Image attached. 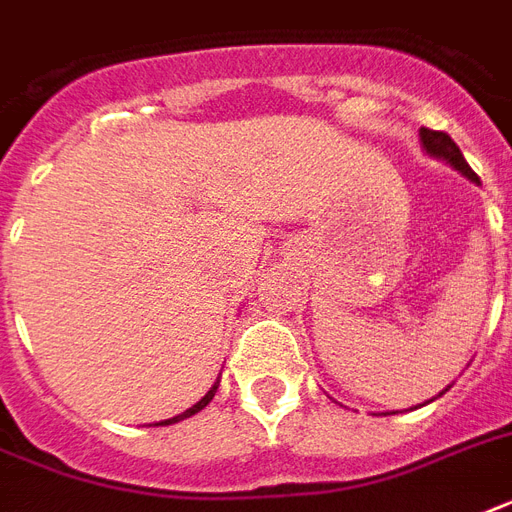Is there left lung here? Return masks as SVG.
<instances>
[{"instance_id": "8db88e82", "label": "left lung", "mask_w": 512, "mask_h": 512, "mask_svg": "<svg viewBox=\"0 0 512 512\" xmlns=\"http://www.w3.org/2000/svg\"><path fill=\"white\" fill-rule=\"evenodd\" d=\"M420 143H422V151H425V154L433 156V159H438V162L449 164L452 170H457V172H460V175L468 177V180L478 183L476 172L470 170L468 162H465V156H462V151H460V148H457V143H454V140L449 138L446 132L425 130V127H422V130H420ZM449 388H452V385H446V388L441 390V393H438L436 398L444 396V393ZM436 398H430V401H436ZM430 401H425V404H430ZM425 404H420V406H425ZM393 414H396V412H393Z\"/></svg>"}]
</instances>
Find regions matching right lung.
Listing matches in <instances>:
<instances>
[{
	"label": "right lung",
	"mask_w": 512,
	"mask_h": 512,
	"mask_svg": "<svg viewBox=\"0 0 512 512\" xmlns=\"http://www.w3.org/2000/svg\"><path fill=\"white\" fill-rule=\"evenodd\" d=\"M217 385H220V377H217V380H215V385H212V388H209L207 393H204V398H201V401H196V404H193L191 409H185L183 414H177V417H170V420H162V422H156V425H175V422H180V420H185V417H193V414H196V412H201V409H204V406H207L209 401H212V398H215V393H217Z\"/></svg>",
	"instance_id": "1"
}]
</instances>
